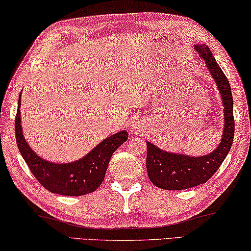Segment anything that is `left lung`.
Listing matches in <instances>:
<instances>
[{
    "instance_id": "1",
    "label": "left lung",
    "mask_w": 251,
    "mask_h": 251,
    "mask_svg": "<svg viewBox=\"0 0 251 251\" xmlns=\"http://www.w3.org/2000/svg\"><path fill=\"white\" fill-rule=\"evenodd\" d=\"M195 50L206 64L215 79L223 98L225 108V130L218 148L203 157H188L184 154L166 152L147 142V171L155 187L164 190H183L207 182L219 169L232 146L235 134L233 101L229 81L216 62L211 51L204 44H196Z\"/></svg>"
}]
</instances>
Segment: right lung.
<instances>
[{
	"label": "right lung",
	"mask_w": 251,
	"mask_h": 251,
	"mask_svg": "<svg viewBox=\"0 0 251 251\" xmlns=\"http://www.w3.org/2000/svg\"><path fill=\"white\" fill-rule=\"evenodd\" d=\"M21 93L19 109L15 116V138L24 161L40 184L62 196H83L91 194L100 187L104 180L111 155L128 139L126 131L111 135L89 152L85 157L72 163H51L41 159L25 142L21 126Z\"/></svg>",
	"instance_id": "right-lung-1"
}]
</instances>
